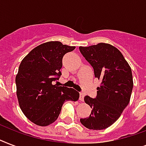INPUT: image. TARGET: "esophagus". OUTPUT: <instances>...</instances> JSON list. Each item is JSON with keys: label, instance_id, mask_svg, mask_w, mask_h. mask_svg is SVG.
<instances>
[{"label": "esophagus", "instance_id": "34e87169", "mask_svg": "<svg viewBox=\"0 0 146 146\" xmlns=\"http://www.w3.org/2000/svg\"><path fill=\"white\" fill-rule=\"evenodd\" d=\"M80 100L82 101V102H83V100H84V94L82 93V92H80Z\"/></svg>", "mask_w": 146, "mask_h": 146}]
</instances>
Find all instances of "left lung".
Masks as SVG:
<instances>
[{"instance_id":"obj_1","label":"left lung","mask_w":146,"mask_h":146,"mask_svg":"<svg viewBox=\"0 0 146 146\" xmlns=\"http://www.w3.org/2000/svg\"><path fill=\"white\" fill-rule=\"evenodd\" d=\"M79 48L93 67L95 77L102 82L95 98H84L92 111L80 122L89 129H106L117 121L129 104L133 87L131 68L120 50L111 44L99 43Z\"/></svg>"}]
</instances>
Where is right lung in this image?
Listing matches in <instances>:
<instances>
[{"label":"right lung","instance_id":"right-lung-1","mask_svg":"<svg viewBox=\"0 0 146 146\" xmlns=\"http://www.w3.org/2000/svg\"><path fill=\"white\" fill-rule=\"evenodd\" d=\"M75 49L60 42H49L32 50L22 60L16 76L20 108L35 124L45 127L57 120L66 101L76 102L80 94L73 89L57 86L62 59Z\"/></svg>","mask_w":146,"mask_h":146}]
</instances>
